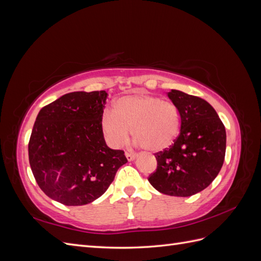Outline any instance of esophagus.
<instances>
[{"instance_id":"obj_1","label":"esophagus","mask_w":261,"mask_h":261,"mask_svg":"<svg viewBox=\"0 0 261 261\" xmlns=\"http://www.w3.org/2000/svg\"><path fill=\"white\" fill-rule=\"evenodd\" d=\"M125 155H126V158H127L128 161H133L136 158V154L130 153V152H125Z\"/></svg>"}]
</instances>
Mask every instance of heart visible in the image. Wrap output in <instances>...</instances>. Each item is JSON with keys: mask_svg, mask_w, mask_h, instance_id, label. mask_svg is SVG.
<instances>
[{"mask_svg": "<svg viewBox=\"0 0 261 261\" xmlns=\"http://www.w3.org/2000/svg\"><path fill=\"white\" fill-rule=\"evenodd\" d=\"M108 143L120 148L128 140L130 129L135 144L148 151L168 149L176 139L180 115L175 103L148 93L118 99L114 110L107 109L101 120Z\"/></svg>", "mask_w": 261, "mask_h": 261, "instance_id": "heart-1", "label": "heart"}]
</instances>
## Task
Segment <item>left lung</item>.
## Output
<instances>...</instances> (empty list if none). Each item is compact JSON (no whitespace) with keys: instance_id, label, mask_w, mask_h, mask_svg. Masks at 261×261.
Masks as SVG:
<instances>
[{"instance_id":"left-lung-1","label":"left lung","mask_w":261,"mask_h":261,"mask_svg":"<svg viewBox=\"0 0 261 261\" xmlns=\"http://www.w3.org/2000/svg\"><path fill=\"white\" fill-rule=\"evenodd\" d=\"M168 96L179 110L180 132L170 148L154 153L156 169L148 180L162 194L188 197L208 187L222 168L225 127L206 100L174 89Z\"/></svg>"}]
</instances>
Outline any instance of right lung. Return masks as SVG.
I'll return each instance as SVG.
<instances>
[{"label":"right lung","mask_w":261,"mask_h":261,"mask_svg":"<svg viewBox=\"0 0 261 261\" xmlns=\"http://www.w3.org/2000/svg\"><path fill=\"white\" fill-rule=\"evenodd\" d=\"M107 97L103 90L69 92L36 118L28 144L31 171L41 191L65 206L99 198L127 162L123 150L106 144L101 120Z\"/></svg>","instance_id":"obj_1"}]
</instances>
